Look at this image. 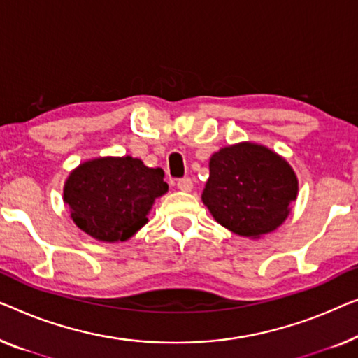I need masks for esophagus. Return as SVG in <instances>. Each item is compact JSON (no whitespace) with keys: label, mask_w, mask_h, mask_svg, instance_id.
<instances>
[{"label":"esophagus","mask_w":358,"mask_h":358,"mask_svg":"<svg viewBox=\"0 0 358 358\" xmlns=\"http://www.w3.org/2000/svg\"><path fill=\"white\" fill-rule=\"evenodd\" d=\"M178 189L182 192H190L192 189H194V182H192L190 178H182L178 180Z\"/></svg>","instance_id":"1"}]
</instances>
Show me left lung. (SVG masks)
I'll return each instance as SVG.
<instances>
[{
    "label": "left lung",
    "mask_w": 358,
    "mask_h": 358,
    "mask_svg": "<svg viewBox=\"0 0 358 358\" xmlns=\"http://www.w3.org/2000/svg\"><path fill=\"white\" fill-rule=\"evenodd\" d=\"M297 196V178L281 157L262 145L221 148L210 159L201 200L221 226L245 237L282 224Z\"/></svg>",
    "instance_id": "left-lung-1"
}]
</instances>
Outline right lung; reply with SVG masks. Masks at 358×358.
I'll list each match as a JSON object with an SVG mask.
<instances>
[{
  "label": "right lung",
  "mask_w": 358,
  "mask_h": 358,
  "mask_svg": "<svg viewBox=\"0 0 358 358\" xmlns=\"http://www.w3.org/2000/svg\"><path fill=\"white\" fill-rule=\"evenodd\" d=\"M162 168L141 159L98 158L74 169L64 201L77 227L103 242L127 241L147 222L155 200L166 194Z\"/></svg>",
  "instance_id": "add662e5"
}]
</instances>
